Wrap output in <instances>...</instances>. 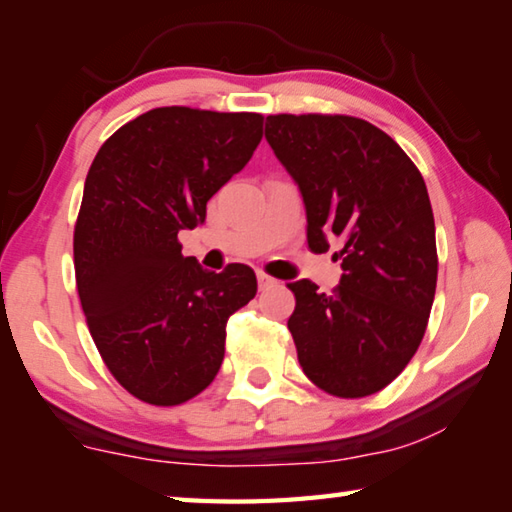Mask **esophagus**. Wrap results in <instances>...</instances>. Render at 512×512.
<instances>
[{
  "label": "esophagus",
  "instance_id": "obj_1",
  "mask_svg": "<svg viewBox=\"0 0 512 512\" xmlns=\"http://www.w3.org/2000/svg\"><path fill=\"white\" fill-rule=\"evenodd\" d=\"M257 282H259V289H268V287H273V284H277L275 277L266 275V273H262V271L257 273Z\"/></svg>",
  "mask_w": 512,
  "mask_h": 512
}]
</instances>
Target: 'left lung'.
I'll use <instances>...</instances> for the list:
<instances>
[{"mask_svg": "<svg viewBox=\"0 0 512 512\" xmlns=\"http://www.w3.org/2000/svg\"><path fill=\"white\" fill-rule=\"evenodd\" d=\"M266 140L296 180L314 253L339 246L341 282H291L289 332L302 372L336 397L386 388L413 359L438 280L422 173L400 144L348 115H268Z\"/></svg>", "mask_w": 512, "mask_h": 512, "instance_id": "8db88e82", "label": "left lung"}]
</instances>
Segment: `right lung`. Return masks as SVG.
<instances>
[{
    "label": "right lung",
    "mask_w": 512,
    "mask_h": 512,
    "mask_svg": "<svg viewBox=\"0 0 512 512\" xmlns=\"http://www.w3.org/2000/svg\"><path fill=\"white\" fill-rule=\"evenodd\" d=\"M257 112L153 108L94 158L74 228L83 314L103 363L137 400L176 406L212 384L225 325L257 293L255 271L214 273L185 257L180 230L262 142Z\"/></svg>",
    "instance_id": "1"
}]
</instances>
